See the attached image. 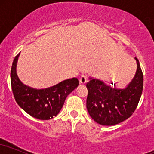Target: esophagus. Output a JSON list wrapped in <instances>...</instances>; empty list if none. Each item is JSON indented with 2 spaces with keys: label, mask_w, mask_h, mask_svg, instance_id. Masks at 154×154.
Returning a JSON list of instances; mask_svg holds the SVG:
<instances>
[{
  "label": "esophagus",
  "mask_w": 154,
  "mask_h": 154,
  "mask_svg": "<svg viewBox=\"0 0 154 154\" xmlns=\"http://www.w3.org/2000/svg\"><path fill=\"white\" fill-rule=\"evenodd\" d=\"M87 76L83 75L80 77V78H79V83H81V84H85V83H86L87 82Z\"/></svg>",
  "instance_id": "obj_1"
}]
</instances>
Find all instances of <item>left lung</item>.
<instances>
[{"instance_id":"1","label":"left lung","mask_w":154,"mask_h":154,"mask_svg":"<svg viewBox=\"0 0 154 154\" xmlns=\"http://www.w3.org/2000/svg\"><path fill=\"white\" fill-rule=\"evenodd\" d=\"M135 75L126 88H116L100 79L90 77L87 83V109L95 122L111 126L128 119L133 114L143 92V75L138 59Z\"/></svg>"}]
</instances>
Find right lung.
<instances>
[{
  "mask_svg": "<svg viewBox=\"0 0 154 154\" xmlns=\"http://www.w3.org/2000/svg\"><path fill=\"white\" fill-rule=\"evenodd\" d=\"M20 53L14 59L11 70V83L14 98L28 114L41 120L54 118L62 109L67 95L79 85L77 78L65 79L52 87L36 89L23 84L17 74Z\"/></svg>",
  "mask_w": 154,
  "mask_h": 154,
  "instance_id": "obj_1",
  "label": "right lung"
}]
</instances>
